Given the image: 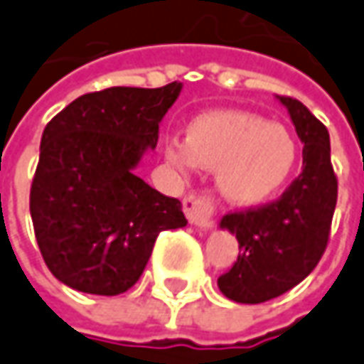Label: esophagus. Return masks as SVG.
I'll return each mask as SVG.
<instances>
[{
  "label": "esophagus",
  "instance_id": "esophagus-1",
  "mask_svg": "<svg viewBox=\"0 0 364 364\" xmlns=\"http://www.w3.org/2000/svg\"><path fill=\"white\" fill-rule=\"evenodd\" d=\"M184 212L188 222L200 230L214 228V204L206 194H190L184 198Z\"/></svg>",
  "mask_w": 364,
  "mask_h": 364
}]
</instances>
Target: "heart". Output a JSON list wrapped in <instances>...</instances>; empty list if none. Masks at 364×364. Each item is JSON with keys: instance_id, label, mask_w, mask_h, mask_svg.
Instances as JSON below:
<instances>
[{"instance_id": "b5f03b06", "label": "heart", "mask_w": 364, "mask_h": 364, "mask_svg": "<svg viewBox=\"0 0 364 364\" xmlns=\"http://www.w3.org/2000/svg\"><path fill=\"white\" fill-rule=\"evenodd\" d=\"M164 158L182 172L216 170V188L234 206H260L287 188L301 148L280 122L242 109H206L184 126V142H164Z\"/></svg>"}]
</instances>
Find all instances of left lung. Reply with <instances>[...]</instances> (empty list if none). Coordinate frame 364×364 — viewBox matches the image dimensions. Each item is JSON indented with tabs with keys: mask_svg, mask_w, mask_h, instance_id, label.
I'll return each mask as SVG.
<instances>
[{
	"mask_svg": "<svg viewBox=\"0 0 364 364\" xmlns=\"http://www.w3.org/2000/svg\"><path fill=\"white\" fill-rule=\"evenodd\" d=\"M289 109L302 148V172L277 202L232 212L218 222L236 234L240 255L218 279L234 302L258 304L277 299L304 280L323 256L336 206V176L331 166L328 130L299 100L277 96Z\"/></svg>",
	"mask_w": 364,
	"mask_h": 364,
	"instance_id": "obj_1",
	"label": "left lung"
}]
</instances>
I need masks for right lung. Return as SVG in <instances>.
I'll list each match as a JSON object with an SVG mask.
<instances>
[{
	"mask_svg": "<svg viewBox=\"0 0 364 364\" xmlns=\"http://www.w3.org/2000/svg\"><path fill=\"white\" fill-rule=\"evenodd\" d=\"M180 92V82L108 87L80 96L46 126L29 212L46 264L70 289L126 292L158 234L188 224L180 200L134 174Z\"/></svg>",
	"mask_w": 364,
	"mask_h": 364,
	"instance_id": "1",
	"label": "right lung"
}]
</instances>
